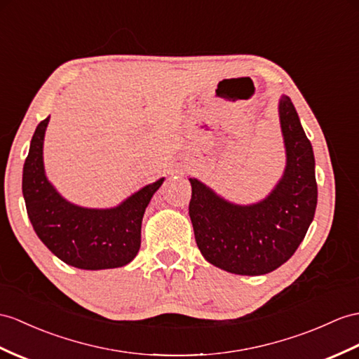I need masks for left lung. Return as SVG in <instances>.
Returning a JSON list of instances; mask_svg holds the SVG:
<instances>
[{
    "label": "left lung",
    "mask_w": 359,
    "mask_h": 359,
    "mask_svg": "<svg viewBox=\"0 0 359 359\" xmlns=\"http://www.w3.org/2000/svg\"><path fill=\"white\" fill-rule=\"evenodd\" d=\"M278 117L286 152L282 178L259 203L241 205L189 178V215L201 255L226 273L262 276L282 266L299 248L317 208L316 158L291 99Z\"/></svg>",
    "instance_id": "obj_1"
}]
</instances>
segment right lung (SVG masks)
Returning a JSON list of instances; mask_svg holds the SVG:
<instances>
[{
    "label": "right lung",
    "instance_id": "obj_1",
    "mask_svg": "<svg viewBox=\"0 0 359 359\" xmlns=\"http://www.w3.org/2000/svg\"><path fill=\"white\" fill-rule=\"evenodd\" d=\"M50 117L32 137L22 169V195L34 233L56 257L79 269H109L134 260L142 243L147 204L164 178L140 189L111 208L69 203L48 181L43 169V137Z\"/></svg>",
    "mask_w": 359,
    "mask_h": 359
}]
</instances>
